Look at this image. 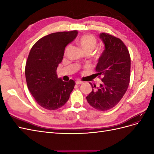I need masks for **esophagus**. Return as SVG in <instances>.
<instances>
[{"instance_id": "1", "label": "esophagus", "mask_w": 154, "mask_h": 154, "mask_svg": "<svg viewBox=\"0 0 154 154\" xmlns=\"http://www.w3.org/2000/svg\"><path fill=\"white\" fill-rule=\"evenodd\" d=\"M82 83H83L82 81H80V80H76V84H77V85L82 84Z\"/></svg>"}]
</instances>
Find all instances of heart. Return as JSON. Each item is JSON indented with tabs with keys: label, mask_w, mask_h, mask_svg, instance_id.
Instances as JSON below:
<instances>
[{
	"label": "heart",
	"mask_w": 154,
	"mask_h": 154,
	"mask_svg": "<svg viewBox=\"0 0 154 154\" xmlns=\"http://www.w3.org/2000/svg\"><path fill=\"white\" fill-rule=\"evenodd\" d=\"M78 44L84 52L91 53L97 44V40L91 35H85L78 40Z\"/></svg>",
	"instance_id": "heart-1"
}]
</instances>
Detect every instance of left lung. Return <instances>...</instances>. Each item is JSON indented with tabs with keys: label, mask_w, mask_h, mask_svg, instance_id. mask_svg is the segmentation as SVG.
Wrapping results in <instances>:
<instances>
[{
	"label": "left lung",
	"mask_w": 154,
	"mask_h": 154,
	"mask_svg": "<svg viewBox=\"0 0 154 154\" xmlns=\"http://www.w3.org/2000/svg\"><path fill=\"white\" fill-rule=\"evenodd\" d=\"M99 37L105 45V49L98 59L96 74L103 77L102 83L98 87L90 83L92 90L86 98L93 108L105 111L117 105L127 90L130 57L127 47L119 38L105 32L100 33Z\"/></svg>",
	"instance_id": "1"
}]
</instances>
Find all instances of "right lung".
<instances>
[{
    "label": "right lung",
    "instance_id": "add662e5",
    "mask_svg": "<svg viewBox=\"0 0 154 154\" xmlns=\"http://www.w3.org/2000/svg\"><path fill=\"white\" fill-rule=\"evenodd\" d=\"M77 35L76 30L49 34L37 41L30 51L25 69L27 87L37 103L45 109L63 106L75 85L72 80L67 82L58 78L57 69L65 48Z\"/></svg>",
    "mask_w": 154,
    "mask_h": 154
}]
</instances>
